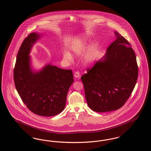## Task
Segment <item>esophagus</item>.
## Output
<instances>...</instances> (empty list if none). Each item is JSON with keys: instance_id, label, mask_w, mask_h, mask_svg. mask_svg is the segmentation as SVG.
Wrapping results in <instances>:
<instances>
[{"instance_id": "34e87169", "label": "esophagus", "mask_w": 151, "mask_h": 151, "mask_svg": "<svg viewBox=\"0 0 151 151\" xmlns=\"http://www.w3.org/2000/svg\"><path fill=\"white\" fill-rule=\"evenodd\" d=\"M80 72L79 71H76L74 73V76L76 78H79L80 77Z\"/></svg>"}]
</instances>
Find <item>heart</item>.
<instances>
[{
	"instance_id": "1",
	"label": "heart",
	"mask_w": 151,
	"mask_h": 151,
	"mask_svg": "<svg viewBox=\"0 0 151 151\" xmlns=\"http://www.w3.org/2000/svg\"><path fill=\"white\" fill-rule=\"evenodd\" d=\"M83 47H84V43L82 41H81L79 39H75L72 42L70 46V50L72 51L74 54L77 55L80 54L83 52ZM63 59L65 61H67V62H71L73 59L71 54L67 51L63 52Z\"/></svg>"
}]
</instances>
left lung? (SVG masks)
Returning <instances> with one entry per match:
<instances>
[{"instance_id": "1", "label": "left lung", "mask_w": 151, "mask_h": 151, "mask_svg": "<svg viewBox=\"0 0 151 151\" xmlns=\"http://www.w3.org/2000/svg\"><path fill=\"white\" fill-rule=\"evenodd\" d=\"M116 39L104 57L81 76L88 106L99 113L118 110L128 100L137 83L138 66L128 41L115 32Z\"/></svg>"}]
</instances>
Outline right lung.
<instances>
[{
	"label": "right lung",
	"mask_w": 151,
	"mask_h": 151,
	"mask_svg": "<svg viewBox=\"0 0 151 151\" xmlns=\"http://www.w3.org/2000/svg\"><path fill=\"white\" fill-rule=\"evenodd\" d=\"M40 37L39 34L31 33L23 41L16 58L14 79L16 90L29 110L37 115L51 116L64 110L73 78L71 70L50 64L38 72L32 70L29 54Z\"/></svg>",
	"instance_id": "obj_1"
}]
</instances>
